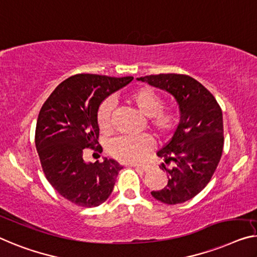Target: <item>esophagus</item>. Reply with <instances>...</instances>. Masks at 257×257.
<instances>
[{
	"label": "esophagus",
	"mask_w": 257,
	"mask_h": 257,
	"mask_svg": "<svg viewBox=\"0 0 257 257\" xmlns=\"http://www.w3.org/2000/svg\"><path fill=\"white\" fill-rule=\"evenodd\" d=\"M130 166H133V167H135L136 170H140V171H143V172H147L148 171V166H142V165H130Z\"/></svg>",
	"instance_id": "1"
}]
</instances>
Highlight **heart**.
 Masks as SVG:
<instances>
[{
  "label": "heart",
  "instance_id": "1",
  "mask_svg": "<svg viewBox=\"0 0 257 257\" xmlns=\"http://www.w3.org/2000/svg\"><path fill=\"white\" fill-rule=\"evenodd\" d=\"M127 100L143 115L148 116V127L158 139H166L175 132L181 121V112L178 108L164 109V99L150 87H139L127 95ZM113 104L110 99L101 101L97 109V124L101 133L112 129ZM152 148L150 136H120L110 142L108 151L113 158L121 163L136 164L147 158Z\"/></svg>",
  "mask_w": 257,
  "mask_h": 257
}]
</instances>
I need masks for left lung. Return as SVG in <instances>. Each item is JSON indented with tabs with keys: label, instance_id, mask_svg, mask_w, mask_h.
Listing matches in <instances>:
<instances>
[{
	"label": "left lung",
	"instance_id": "obj_1",
	"mask_svg": "<svg viewBox=\"0 0 257 257\" xmlns=\"http://www.w3.org/2000/svg\"><path fill=\"white\" fill-rule=\"evenodd\" d=\"M167 91L177 99L181 121L172 139L157 152L175 167L162 170L168 182L162 190L151 191L156 200L179 204L196 196L211 180L224 148L223 112L219 104L200 82L187 75L159 74L137 78Z\"/></svg>",
	"mask_w": 257,
	"mask_h": 257
}]
</instances>
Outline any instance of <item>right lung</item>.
Here are the masks:
<instances>
[{
  "label": "right lung",
  "instance_id": "add662e5",
  "mask_svg": "<svg viewBox=\"0 0 257 257\" xmlns=\"http://www.w3.org/2000/svg\"><path fill=\"white\" fill-rule=\"evenodd\" d=\"M134 78L78 74L63 80L41 107L36 148L46 179L61 196L83 208L104 203L122 166L114 159L85 163L84 149L101 152L97 109Z\"/></svg>",
  "mask_w": 257,
  "mask_h": 257
}]
</instances>
